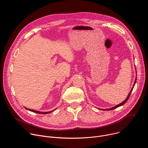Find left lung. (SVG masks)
Instances as JSON below:
<instances>
[{"label":"left lung","instance_id":"8db88e82","mask_svg":"<svg viewBox=\"0 0 148 148\" xmlns=\"http://www.w3.org/2000/svg\"><path fill=\"white\" fill-rule=\"evenodd\" d=\"M136 78L135 79V82H134V87L135 84V83H136ZM134 87H132V88L131 91H130V94H128V95L127 98H126V99H125L124 101H123L122 103H121L118 104V105H116V106H115V107H112V108H110V109H107V110H112L115 109V108H118V107H120V106H122V105H123V104H125V103L126 102V101H128V99H129V98H130V95H131V92H132V90H133V88H134Z\"/></svg>","mask_w":148,"mask_h":148}]
</instances>
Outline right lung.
<instances>
[{
    "mask_svg": "<svg viewBox=\"0 0 148 148\" xmlns=\"http://www.w3.org/2000/svg\"><path fill=\"white\" fill-rule=\"evenodd\" d=\"M26 110H28L32 112H36V113H37V114H49V113H50L52 111H49V112H39V111H35V110H30V109H28V108H25Z\"/></svg>",
    "mask_w": 148,
    "mask_h": 148,
    "instance_id": "obj_1",
    "label": "right lung"
}]
</instances>
